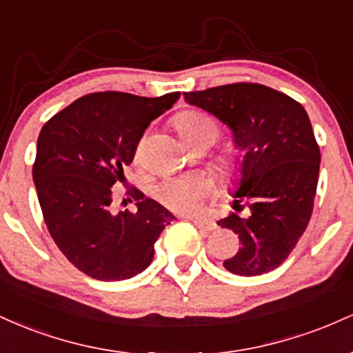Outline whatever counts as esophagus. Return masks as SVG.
I'll list each match as a JSON object with an SVG mask.
<instances>
[{"label": "esophagus", "mask_w": 353, "mask_h": 353, "mask_svg": "<svg viewBox=\"0 0 353 353\" xmlns=\"http://www.w3.org/2000/svg\"><path fill=\"white\" fill-rule=\"evenodd\" d=\"M188 219L194 225H196V228L204 230V232H210V230L216 229V224H214L212 221H209V219H201V217H188Z\"/></svg>", "instance_id": "34e87169"}]
</instances>
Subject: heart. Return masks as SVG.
I'll return each mask as SVG.
<instances>
[{"label": "heart", "mask_w": 353, "mask_h": 353, "mask_svg": "<svg viewBox=\"0 0 353 353\" xmlns=\"http://www.w3.org/2000/svg\"><path fill=\"white\" fill-rule=\"evenodd\" d=\"M174 128L185 144L196 139H202V137H208L214 143V139L219 134V124L216 119L201 111L181 112L174 119ZM219 171L225 177L237 176L239 163L232 157H228L219 165ZM208 181L199 176L169 177L156 188L157 199L164 205H168L169 209L177 210V212H192V210L199 209L202 199L208 196Z\"/></svg>", "instance_id": "obj_1"}]
</instances>
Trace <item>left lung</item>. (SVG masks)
I'll use <instances>...</instances> for the list:
<instances>
[{"mask_svg": "<svg viewBox=\"0 0 353 353\" xmlns=\"http://www.w3.org/2000/svg\"><path fill=\"white\" fill-rule=\"evenodd\" d=\"M184 99L228 125L242 154L232 208L244 201L249 210L217 221L242 244L224 267L244 277L277 269L305 232L317 190L320 149L305 109L255 83L184 92Z\"/></svg>", "mask_w": 353, "mask_h": 353, "instance_id": "left-lung-1", "label": "left lung"}]
</instances>
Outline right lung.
Returning a JSON list of instances; mask_svg holds the SVG:
<instances>
[{
    "instance_id": "right-lung-1",
    "label": "right lung",
    "mask_w": 353,
    "mask_h": 353,
    "mask_svg": "<svg viewBox=\"0 0 353 353\" xmlns=\"http://www.w3.org/2000/svg\"><path fill=\"white\" fill-rule=\"evenodd\" d=\"M179 96L92 92L52 116L39 132L33 181L44 222L68 261L96 281L143 272L157 237L176 219L137 189L131 194L136 212H112L111 188L124 181V168L151 121Z\"/></svg>"
}]
</instances>
